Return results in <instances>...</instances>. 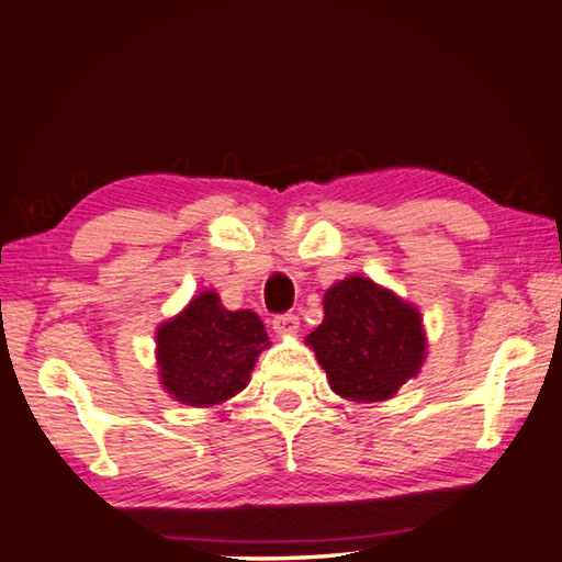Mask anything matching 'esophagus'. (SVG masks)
I'll return each instance as SVG.
<instances>
[{
	"label": "esophagus",
	"instance_id": "34e87169",
	"mask_svg": "<svg viewBox=\"0 0 562 562\" xmlns=\"http://www.w3.org/2000/svg\"><path fill=\"white\" fill-rule=\"evenodd\" d=\"M272 328L278 334H294L296 328H300V316H294V314H290V312H284V314H278L272 318Z\"/></svg>",
	"mask_w": 562,
	"mask_h": 562
}]
</instances>
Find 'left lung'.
<instances>
[{"mask_svg":"<svg viewBox=\"0 0 562 562\" xmlns=\"http://www.w3.org/2000/svg\"><path fill=\"white\" fill-rule=\"evenodd\" d=\"M306 344L331 390L350 402L390 400L424 360L422 316L368 278L336 282L324 296V322Z\"/></svg>","mask_w":562,"mask_h":562,"instance_id":"1","label":"left lung"}]
</instances>
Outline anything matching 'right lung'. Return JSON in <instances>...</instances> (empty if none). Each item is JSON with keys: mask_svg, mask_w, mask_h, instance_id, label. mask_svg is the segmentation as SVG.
I'll list each match as a JSON object with an SVG mask.
<instances>
[{"mask_svg": "<svg viewBox=\"0 0 562 562\" xmlns=\"http://www.w3.org/2000/svg\"><path fill=\"white\" fill-rule=\"evenodd\" d=\"M266 346L268 334L258 314L228 312L216 292H202L158 328L162 387L190 406L226 402L246 387Z\"/></svg>", "mask_w": 562, "mask_h": 562, "instance_id": "1", "label": "right lung"}]
</instances>
